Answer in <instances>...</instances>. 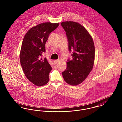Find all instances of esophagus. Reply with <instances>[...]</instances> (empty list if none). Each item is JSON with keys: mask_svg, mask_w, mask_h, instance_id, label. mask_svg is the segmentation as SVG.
<instances>
[{"mask_svg": "<svg viewBox=\"0 0 122 122\" xmlns=\"http://www.w3.org/2000/svg\"><path fill=\"white\" fill-rule=\"evenodd\" d=\"M58 61H59V60H54V63L55 64H57V63H58Z\"/></svg>", "mask_w": 122, "mask_h": 122, "instance_id": "obj_1", "label": "esophagus"}]
</instances>
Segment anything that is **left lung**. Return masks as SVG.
Segmentation results:
<instances>
[{"label": "left lung", "instance_id": "obj_1", "mask_svg": "<svg viewBox=\"0 0 122 122\" xmlns=\"http://www.w3.org/2000/svg\"><path fill=\"white\" fill-rule=\"evenodd\" d=\"M68 41L72 60H68L67 68L62 74L65 81L71 86L82 83L92 69L95 47L92 38L85 28L78 22L67 21L61 23Z\"/></svg>", "mask_w": 122, "mask_h": 122}]
</instances>
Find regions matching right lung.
Masks as SVG:
<instances>
[{"instance_id":"add662e5","label":"right lung","mask_w":122,"mask_h":122,"mask_svg":"<svg viewBox=\"0 0 122 122\" xmlns=\"http://www.w3.org/2000/svg\"><path fill=\"white\" fill-rule=\"evenodd\" d=\"M59 25L49 22L39 24L30 29L24 37L20 54V64L26 77L36 86L45 85L49 80L52 67L42 56L46 52L49 34Z\"/></svg>"}]
</instances>
